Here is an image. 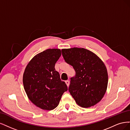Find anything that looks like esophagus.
Wrapping results in <instances>:
<instances>
[{"mask_svg":"<svg viewBox=\"0 0 130 130\" xmlns=\"http://www.w3.org/2000/svg\"><path fill=\"white\" fill-rule=\"evenodd\" d=\"M65 83H66V84L67 85V86H69V85H70V81L69 80H66V81H65Z\"/></svg>","mask_w":130,"mask_h":130,"instance_id":"obj_1","label":"esophagus"}]
</instances>
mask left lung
<instances>
[{
    "label": "left lung",
    "mask_w": 130,
    "mask_h": 130,
    "mask_svg": "<svg viewBox=\"0 0 130 130\" xmlns=\"http://www.w3.org/2000/svg\"><path fill=\"white\" fill-rule=\"evenodd\" d=\"M61 51L65 61L76 71V76L71 79L70 94L82 107L95 105L107 90L108 73L105 65L94 53L85 48H63Z\"/></svg>",
    "instance_id": "1"
}]
</instances>
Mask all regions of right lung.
<instances>
[{
    "mask_svg": "<svg viewBox=\"0 0 130 130\" xmlns=\"http://www.w3.org/2000/svg\"><path fill=\"white\" fill-rule=\"evenodd\" d=\"M61 54L59 48L46 50L33 57L25 69L24 90L31 102L41 109L53 110L68 90V86L54 68Z\"/></svg>",
    "mask_w": 130,
    "mask_h": 130,
    "instance_id": "add662e5",
    "label": "right lung"
}]
</instances>
